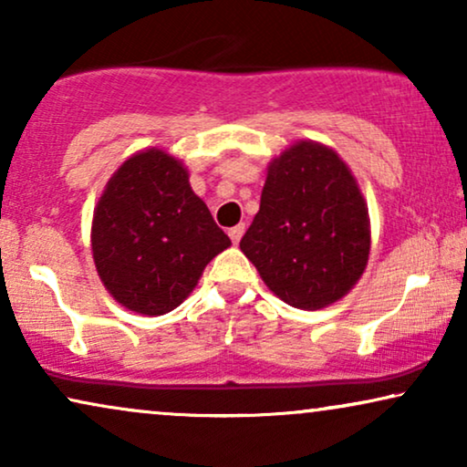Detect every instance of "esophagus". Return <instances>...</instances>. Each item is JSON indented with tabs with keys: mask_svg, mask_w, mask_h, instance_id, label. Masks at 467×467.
Segmentation results:
<instances>
[{
	"mask_svg": "<svg viewBox=\"0 0 467 467\" xmlns=\"http://www.w3.org/2000/svg\"><path fill=\"white\" fill-rule=\"evenodd\" d=\"M244 225H242V223H240V225H235V227H232V229H229V238H232V242H234V244H238V242L242 240V235H244Z\"/></svg>",
	"mask_w": 467,
	"mask_h": 467,
	"instance_id": "esophagus-1",
	"label": "esophagus"
}]
</instances>
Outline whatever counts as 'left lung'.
I'll return each instance as SVG.
<instances>
[{"instance_id":"obj_1","label":"left lung","mask_w":467,"mask_h":467,"mask_svg":"<svg viewBox=\"0 0 467 467\" xmlns=\"http://www.w3.org/2000/svg\"><path fill=\"white\" fill-rule=\"evenodd\" d=\"M240 248L267 289L293 308H325L353 289L368 265L369 216L334 149L299 140L272 159Z\"/></svg>"}]
</instances>
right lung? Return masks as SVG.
I'll return each instance as SVG.
<instances>
[{"label": "right lung", "instance_id": "obj_1", "mask_svg": "<svg viewBox=\"0 0 467 467\" xmlns=\"http://www.w3.org/2000/svg\"><path fill=\"white\" fill-rule=\"evenodd\" d=\"M227 246L232 240L193 193L187 168L161 149L127 159L93 213L91 248L101 283L138 315L159 317L181 306Z\"/></svg>", "mask_w": 467, "mask_h": 467}]
</instances>
